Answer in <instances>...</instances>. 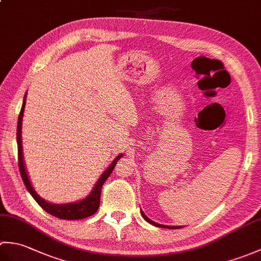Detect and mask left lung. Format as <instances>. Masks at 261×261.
Returning <instances> with one entry per match:
<instances>
[{"label":"left lung","instance_id":"obj_1","mask_svg":"<svg viewBox=\"0 0 261 261\" xmlns=\"http://www.w3.org/2000/svg\"><path fill=\"white\" fill-rule=\"evenodd\" d=\"M140 211H141V214L143 216V219H145L148 223H150V224H152L154 226H159V228H165V229H180V228H182L181 225H179V226H170V225H164V224H159V223L153 222V221H151L145 213H143L142 210H140Z\"/></svg>","mask_w":261,"mask_h":261}]
</instances>
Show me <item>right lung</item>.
Listing matches in <instances>:
<instances>
[{
    "label": "right lung",
    "mask_w": 261,
    "mask_h": 261,
    "mask_svg": "<svg viewBox=\"0 0 261 261\" xmlns=\"http://www.w3.org/2000/svg\"><path fill=\"white\" fill-rule=\"evenodd\" d=\"M25 98H27V93L24 94L23 103H22V108H21L20 114H19V119H18V127H16V142H18L19 169H20V174H21L22 179H23L27 190L29 191L31 196L36 199V202L40 205V206L45 210L47 213L56 216V218H58V219L81 220V219L88 218V216L93 215L98 210L102 186L104 184V181L109 178L111 173L113 171L116 163H118V160L122 157V153H120L119 156H116L113 162L111 163L109 167L103 171L102 175L99 176V178L95 182V185H94L93 190L85 198L80 199V201H77V202L64 203V204H56V203H50V202L46 201V199L39 195L35 188H33V186L31 184V180L29 178V175H28V173H27V168H25L24 160H23V149H22V139H21L22 131H21V129H22V119H23V112H24V108H25Z\"/></svg>",
    "instance_id": "1"
}]
</instances>
